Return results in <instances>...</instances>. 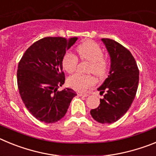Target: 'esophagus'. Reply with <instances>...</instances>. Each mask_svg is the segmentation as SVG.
<instances>
[{
    "label": "esophagus",
    "mask_w": 156,
    "mask_h": 156,
    "mask_svg": "<svg viewBox=\"0 0 156 156\" xmlns=\"http://www.w3.org/2000/svg\"><path fill=\"white\" fill-rule=\"evenodd\" d=\"M77 95L80 96V97H87V96H89L87 94H82V93H78L77 94Z\"/></svg>",
    "instance_id": "obj_1"
}]
</instances>
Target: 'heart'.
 Returning <instances> with one entry per match:
<instances>
[{"instance_id": "obj_1", "label": "heart", "mask_w": 156, "mask_h": 156, "mask_svg": "<svg viewBox=\"0 0 156 156\" xmlns=\"http://www.w3.org/2000/svg\"><path fill=\"white\" fill-rule=\"evenodd\" d=\"M78 57L82 61L90 62L87 73H94L97 77L101 78L107 73L108 62L103 57L102 49L98 44L91 41H87L80 44L76 48ZM78 59L72 53H66L62 58L63 69L69 73H72L76 69ZM68 83L71 87L80 92L87 90L95 83L94 77L92 75H83L76 73L68 79Z\"/></svg>"}]
</instances>
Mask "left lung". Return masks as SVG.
Returning <instances> with one entry per match:
<instances>
[{
  "mask_svg": "<svg viewBox=\"0 0 156 156\" xmlns=\"http://www.w3.org/2000/svg\"><path fill=\"white\" fill-rule=\"evenodd\" d=\"M110 56L109 75L98 90L105 94L98 108L90 110L93 119L112 123L124 115L133 102L139 83V70L132 54L116 41L102 38Z\"/></svg>",
  "mask_w": 156,
  "mask_h": 156,
  "instance_id": "8db88e82",
  "label": "left lung"
}]
</instances>
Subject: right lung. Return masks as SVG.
<instances>
[{
  "instance_id": "obj_1",
  "label": "right lung",
  "mask_w": 156,
  "mask_h": 156,
  "mask_svg": "<svg viewBox=\"0 0 156 156\" xmlns=\"http://www.w3.org/2000/svg\"><path fill=\"white\" fill-rule=\"evenodd\" d=\"M78 37H44L26 51L19 63L17 83L23 103L36 119L46 123L65 116L76 94L71 88L58 91L65 83L62 58Z\"/></svg>"
}]
</instances>
